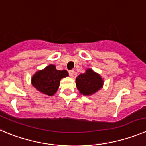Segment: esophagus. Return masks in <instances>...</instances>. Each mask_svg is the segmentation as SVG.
<instances>
[{"label": "esophagus", "instance_id": "1", "mask_svg": "<svg viewBox=\"0 0 146 146\" xmlns=\"http://www.w3.org/2000/svg\"><path fill=\"white\" fill-rule=\"evenodd\" d=\"M69 75H70V77H73V75H74V70H69Z\"/></svg>", "mask_w": 146, "mask_h": 146}]
</instances>
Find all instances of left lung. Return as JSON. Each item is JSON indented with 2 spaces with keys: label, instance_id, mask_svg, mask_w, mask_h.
I'll use <instances>...</instances> for the list:
<instances>
[{
  "label": "left lung",
  "instance_id": "obj_1",
  "mask_svg": "<svg viewBox=\"0 0 146 146\" xmlns=\"http://www.w3.org/2000/svg\"><path fill=\"white\" fill-rule=\"evenodd\" d=\"M76 87L79 92L85 96H90L102 88L104 81L100 75L95 73L92 69H86L84 73H81L76 78Z\"/></svg>",
  "mask_w": 146,
  "mask_h": 146
}]
</instances>
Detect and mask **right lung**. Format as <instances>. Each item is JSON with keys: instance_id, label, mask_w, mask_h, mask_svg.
I'll use <instances>...</instances> for the list:
<instances>
[{"instance_id": "add662e5", "label": "right lung", "mask_w": 146, "mask_h": 146, "mask_svg": "<svg viewBox=\"0 0 146 146\" xmlns=\"http://www.w3.org/2000/svg\"><path fill=\"white\" fill-rule=\"evenodd\" d=\"M67 76H68L67 70H58L55 65H49L35 73L32 78V84L41 93L53 96L59 88L60 80Z\"/></svg>"}]
</instances>
